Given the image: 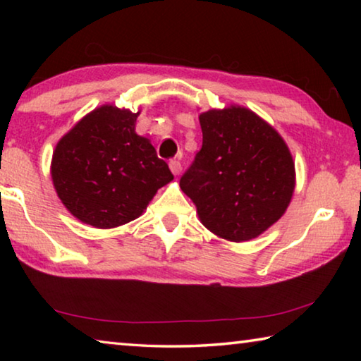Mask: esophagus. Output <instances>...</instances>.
Listing matches in <instances>:
<instances>
[{
    "mask_svg": "<svg viewBox=\"0 0 361 361\" xmlns=\"http://www.w3.org/2000/svg\"><path fill=\"white\" fill-rule=\"evenodd\" d=\"M169 167H170V170H172V173L175 176L181 173V164H180V161H176V159H173V161L169 162Z\"/></svg>",
    "mask_w": 361,
    "mask_h": 361,
    "instance_id": "34e87169",
    "label": "esophagus"
}]
</instances>
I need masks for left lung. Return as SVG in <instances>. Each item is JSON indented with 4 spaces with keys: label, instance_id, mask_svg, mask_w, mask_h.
<instances>
[{
    "label": "left lung",
    "instance_id": "obj_1",
    "mask_svg": "<svg viewBox=\"0 0 361 361\" xmlns=\"http://www.w3.org/2000/svg\"><path fill=\"white\" fill-rule=\"evenodd\" d=\"M202 148L180 178L207 229L232 242L258 237L283 215L295 164L282 137L240 106L199 116Z\"/></svg>",
    "mask_w": 361,
    "mask_h": 361
}]
</instances>
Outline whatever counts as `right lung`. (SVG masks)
<instances>
[{
    "mask_svg": "<svg viewBox=\"0 0 361 361\" xmlns=\"http://www.w3.org/2000/svg\"><path fill=\"white\" fill-rule=\"evenodd\" d=\"M138 113L102 106L60 140L52 181L73 215L108 229L142 215L159 188L173 180L149 140L135 133Z\"/></svg>",
    "mask_w": 361,
    "mask_h": 361,
    "instance_id": "add662e5",
    "label": "right lung"
}]
</instances>
